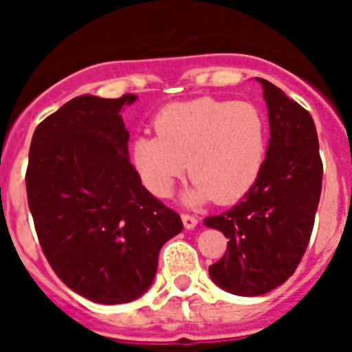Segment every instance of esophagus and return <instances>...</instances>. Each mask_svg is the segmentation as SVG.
Returning a JSON list of instances; mask_svg holds the SVG:
<instances>
[{"mask_svg": "<svg viewBox=\"0 0 352 352\" xmlns=\"http://www.w3.org/2000/svg\"><path fill=\"white\" fill-rule=\"evenodd\" d=\"M182 220H183V226H185L186 229H194V227L197 226V217H194V214L183 213Z\"/></svg>", "mask_w": 352, "mask_h": 352, "instance_id": "esophagus-1", "label": "esophagus"}]
</instances>
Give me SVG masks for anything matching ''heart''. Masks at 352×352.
Masks as SVG:
<instances>
[{"mask_svg": "<svg viewBox=\"0 0 352 352\" xmlns=\"http://www.w3.org/2000/svg\"><path fill=\"white\" fill-rule=\"evenodd\" d=\"M155 132L133 141V166L158 197H167L186 169L194 182L183 201L190 206L247 194L266 155L264 118L250 102L211 96L176 102L157 114Z\"/></svg>", "mask_w": 352, "mask_h": 352, "instance_id": "heart-1", "label": "heart"}]
</instances>
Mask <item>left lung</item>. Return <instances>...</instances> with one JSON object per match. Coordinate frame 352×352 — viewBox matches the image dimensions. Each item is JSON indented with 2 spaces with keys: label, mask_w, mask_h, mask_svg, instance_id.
Here are the masks:
<instances>
[{
  "label": "left lung",
  "mask_w": 352,
  "mask_h": 352,
  "mask_svg": "<svg viewBox=\"0 0 352 352\" xmlns=\"http://www.w3.org/2000/svg\"><path fill=\"white\" fill-rule=\"evenodd\" d=\"M270 144L261 173L236 206L204 219L219 229L227 252L210 266L223 291L259 296L284 284L298 268L314 229L322 186V162L314 120L266 79Z\"/></svg>",
  "instance_id": "1"
}]
</instances>
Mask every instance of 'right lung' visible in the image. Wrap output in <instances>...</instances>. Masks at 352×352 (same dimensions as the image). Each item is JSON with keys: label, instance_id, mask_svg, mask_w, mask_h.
<instances>
[{"label": "right lung", "instance_id": "1", "mask_svg": "<svg viewBox=\"0 0 352 352\" xmlns=\"http://www.w3.org/2000/svg\"><path fill=\"white\" fill-rule=\"evenodd\" d=\"M135 98L76 96L36 126L30 146L28 206L43 256L65 285L95 303L144 294L162 245L183 229L130 164L120 113Z\"/></svg>", "mask_w": 352, "mask_h": 352}]
</instances>
